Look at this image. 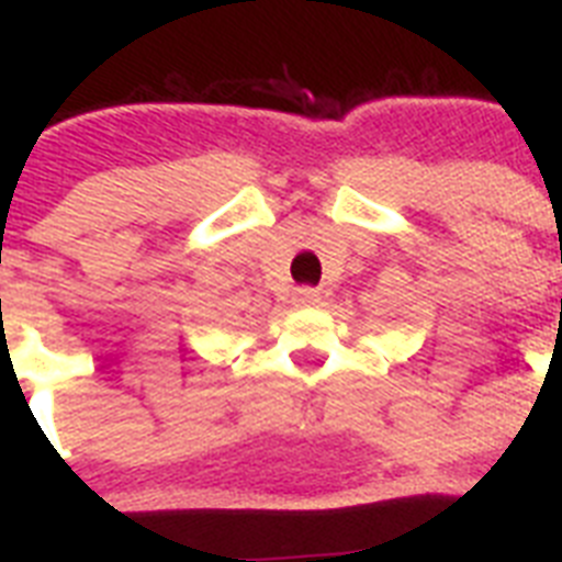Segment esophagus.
Masks as SVG:
<instances>
[{"label": "esophagus", "instance_id": "obj_1", "mask_svg": "<svg viewBox=\"0 0 562 562\" xmlns=\"http://www.w3.org/2000/svg\"><path fill=\"white\" fill-rule=\"evenodd\" d=\"M319 291H316V288H296L294 291V302L296 305H300V308H311V305H319Z\"/></svg>", "mask_w": 562, "mask_h": 562}]
</instances>
